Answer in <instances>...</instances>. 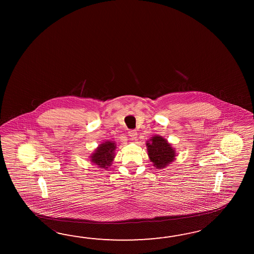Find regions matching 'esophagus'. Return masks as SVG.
Instances as JSON below:
<instances>
[{
	"label": "esophagus",
	"instance_id": "34e87169",
	"mask_svg": "<svg viewBox=\"0 0 254 254\" xmlns=\"http://www.w3.org/2000/svg\"><path fill=\"white\" fill-rule=\"evenodd\" d=\"M129 136L131 140H135L137 138V131L135 129H129Z\"/></svg>",
	"mask_w": 254,
	"mask_h": 254
}]
</instances>
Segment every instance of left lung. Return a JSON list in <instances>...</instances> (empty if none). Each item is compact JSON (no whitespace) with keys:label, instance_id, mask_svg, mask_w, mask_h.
Segmentation results:
<instances>
[{"label":"left lung","instance_id":"left-lung-1","mask_svg":"<svg viewBox=\"0 0 254 254\" xmlns=\"http://www.w3.org/2000/svg\"><path fill=\"white\" fill-rule=\"evenodd\" d=\"M146 145L148 148V155L155 167H166L174 160L175 151L162 136H153L151 141L147 142Z\"/></svg>","mask_w":254,"mask_h":254}]
</instances>
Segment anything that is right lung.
<instances>
[{
  "label": "right lung",
  "mask_w": 254,
  "mask_h": 254,
  "mask_svg": "<svg viewBox=\"0 0 254 254\" xmlns=\"http://www.w3.org/2000/svg\"><path fill=\"white\" fill-rule=\"evenodd\" d=\"M115 143L113 141H105L103 144L98 147L95 152L91 157V162L94 164H97L101 168L107 169L111 166L112 162L114 158V151H115Z\"/></svg>",
  "instance_id": "obj_1"
}]
</instances>
